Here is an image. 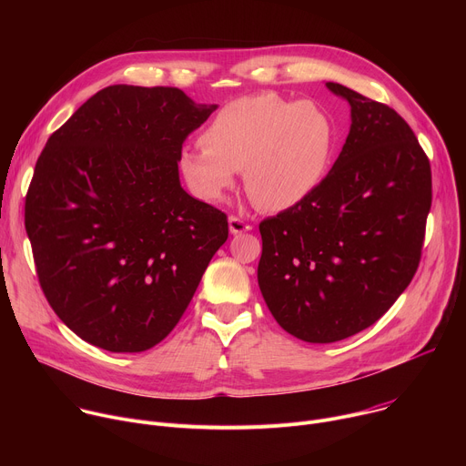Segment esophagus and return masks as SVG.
Here are the masks:
<instances>
[{
  "label": "esophagus",
  "instance_id": "1",
  "mask_svg": "<svg viewBox=\"0 0 466 466\" xmlns=\"http://www.w3.org/2000/svg\"><path fill=\"white\" fill-rule=\"evenodd\" d=\"M228 228H230L232 234H241V232L250 230L252 227H250L248 223H245L243 219H239V218H236V216H230V218H228Z\"/></svg>",
  "mask_w": 466,
  "mask_h": 466
}]
</instances>
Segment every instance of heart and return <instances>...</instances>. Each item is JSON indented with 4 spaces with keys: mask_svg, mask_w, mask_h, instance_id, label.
<instances>
[{
    "mask_svg": "<svg viewBox=\"0 0 466 466\" xmlns=\"http://www.w3.org/2000/svg\"><path fill=\"white\" fill-rule=\"evenodd\" d=\"M336 146L338 128L324 108L263 92L227 103L205 127L201 144L180 151L178 167L207 203H223L243 169L252 201L284 212L317 191Z\"/></svg>",
    "mask_w": 466,
    "mask_h": 466,
    "instance_id": "obj_1",
    "label": "heart"
}]
</instances>
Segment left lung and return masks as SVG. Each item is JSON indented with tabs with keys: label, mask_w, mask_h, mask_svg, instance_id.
<instances>
[{
	"label": "left lung",
	"mask_w": 466,
	"mask_h": 466,
	"mask_svg": "<svg viewBox=\"0 0 466 466\" xmlns=\"http://www.w3.org/2000/svg\"><path fill=\"white\" fill-rule=\"evenodd\" d=\"M350 130L304 203L259 223L258 284L277 322L306 343H336L374 324L417 273L431 169L390 106L339 83Z\"/></svg>",
	"instance_id": "8db88e82"
}]
</instances>
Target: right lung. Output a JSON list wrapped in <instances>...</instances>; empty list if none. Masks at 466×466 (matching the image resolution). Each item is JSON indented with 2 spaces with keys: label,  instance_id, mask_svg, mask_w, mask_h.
I'll use <instances>...</instances> for the list:
<instances>
[{
  "label": "right lung",
  "instance_id": "right-lung-1",
  "mask_svg": "<svg viewBox=\"0 0 466 466\" xmlns=\"http://www.w3.org/2000/svg\"><path fill=\"white\" fill-rule=\"evenodd\" d=\"M216 105L169 86H106L49 137L25 197L42 291L108 352L158 345L186 311L227 216L187 195L178 157Z\"/></svg>",
  "mask_w": 466,
  "mask_h": 466
}]
</instances>
